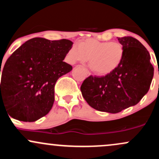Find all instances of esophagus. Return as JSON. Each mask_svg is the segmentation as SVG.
Instances as JSON below:
<instances>
[{"label":"esophagus","mask_w":159,"mask_h":159,"mask_svg":"<svg viewBox=\"0 0 159 159\" xmlns=\"http://www.w3.org/2000/svg\"><path fill=\"white\" fill-rule=\"evenodd\" d=\"M84 70H85V72L86 73L87 76H89V75H91V73H90V71H89L88 70L86 69V68H85V67H84Z\"/></svg>","instance_id":"esophagus-1"}]
</instances>
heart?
<instances>
[{"label":"heart","instance_id":"1","mask_svg":"<svg viewBox=\"0 0 159 159\" xmlns=\"http://www.w3.org/2000/svg\"><path fill=\"white\" fill-rule=\"evenodd\" d=\"M125 55L124 45L118 42H102L94 39H86L79 43L78 47L73 45L68 52L69 61L86 62L95 73L106 75L115 70L122 63Z\"/></svg>","mask_w":159,"mask_h":159}]
</instances>
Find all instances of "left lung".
Returning <instances> with one entry per match:
<instances>
[{
	"mask_svg": "<svg viewBox=\"0 0 159 159\" xmlns=\"http://www.w3.org/2000/svg\"><path fill=\"white\" fill-rule=\"evenodd\" d=\"M125 48L122 63L105 76H89L80 89L95 110L116 114L139 103L150 88L154 68L147 49L131 36L117 38Z\"/></svg>",
	"mask_w": 159,
	"mask_h": 159,
	"instance_id": "left-lung-1",
	"label": "left lung"
}]
</instances>
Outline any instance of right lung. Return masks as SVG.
<instances>
[{
    "mask_svg": "<svg viewBox=\"0 0 159 159\" xmlns=\"http://www.w3.org/2000/svg\"><path fill=\"white\" fill-rule=\"evenodd\" d=\"M72 45L67 39L33 38L16 49L3 68L1 107L24 122L45 116L54 105L56 82L73 69L63 61Z\"/></svg>",
    "mask_w": 159,
    "mask_h": 159,
    "instance_id": "add662e5",
    "label": "right lung"
}]
</instances>
